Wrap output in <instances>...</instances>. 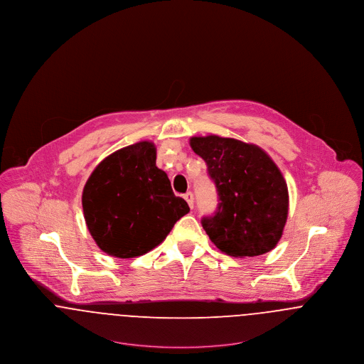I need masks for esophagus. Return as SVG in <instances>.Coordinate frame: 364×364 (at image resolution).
I'll use <instances>...</instances> for the list:
<instances>
[{
  "mask_svg": "<svg viewBox=\"0 0 364 364\" xmlns=\"http://www.w3.org/2000/svg\"><path fill=\"white\" fill-rule=\"evenodd\" d=\"M184 199L187 200V203H188V206L193 209V193H187L184 195Z\"/></svg>",
  "mask_w": 364,
  "mask_h": 364,
  "instance_id": "obj_1",
  "label": "esophagus"
}]
</instances>
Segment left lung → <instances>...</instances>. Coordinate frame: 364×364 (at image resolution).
Instances as JSON below:
<instances>
[{"label":"left lung","mask_w":364,"mask_h":364,"mask_svg":"<svg viewBox=\"0 0 364 364\" xmlns=\"http://www.w3.org/2000/svg\"><path fill=\"white\" fill-rule=\"evenodd\" d=\"M208 165L218 206L202 227L223 253L255 257L278 245L289 213L287 184L271 156L255 144L215 134L191 137Z\"/></svg>","instance_id":"8db88e82"}]
</instances>
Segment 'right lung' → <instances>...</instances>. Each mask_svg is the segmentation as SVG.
I'll return each mask as SVG.
<instances>
[{
  "instance_id": "obj_1",
  "label": "right lung",
  "mask_w": 364,
  "mask_h": 364,
  "mask_svg": "<svg viewBox=\"0 0 364 364\" xmlns=\"http://www.w3.org/2000/svg\"><path fill=\"white\" fill-rule=\"evenodd\" d=\"M155 161L154 143L139 141L108 155L86 181V227L108 256L132 258L149 253L190 212Z\"/></svg>"
}]
</instances>
